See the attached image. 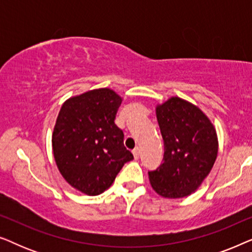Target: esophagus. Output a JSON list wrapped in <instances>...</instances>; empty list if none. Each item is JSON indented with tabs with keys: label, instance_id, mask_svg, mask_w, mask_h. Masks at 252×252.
<instances>
[{
	"label": "esophagus",
	"instance_id": "esophagus-1",
	"mask_svg": "<svg viewBox=\"0 0 252 252\" xmlns=\"http://www.w3.org/2000/svg\"><path fill=\"white\" fill-rule=\"evenodd\" d=\"M133 155H134V158H135V159H139V157H140V149H139V148H135V149L133 150Z\"/></svg>",
	"mask_w": 252,
	"mask_h": 252
}]
</instances>
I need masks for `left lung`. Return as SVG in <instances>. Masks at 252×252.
<instances>
[{
    "label": "left lung",
    "mask_w": 252,
    "mask_h": 252,
    "mask_svg": "<svg viewBox=\"0 0 252 252\" xmlns=\"http://www.w3.org/2000/svg\"><path fill=\"white\" fill-rule=\"evenodd\" d=\"M156 117L164 158L157 170L148 172L151 187L161 197H186L212 170L218 155L216 127L197 105L178 96L157 104Z\"/></svg>",
    "instance_id": "left-lung-1"
}]
</instances>
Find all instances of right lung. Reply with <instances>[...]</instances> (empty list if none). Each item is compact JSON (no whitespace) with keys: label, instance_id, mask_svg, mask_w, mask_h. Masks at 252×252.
<instances>
[{"label":"right lung","instance_id":"add662e5","mask_svg":"<svg viewBox=\"0 0 252 252\" xmlns=\"http://www.w3.org/2000/svg\"><path fill=\"white\" fill-rule=\"evenodd\" d=\"M122 102L112 89H93L67 98L57 116L51 142L58 171L88 196L105 191L134 158L115 124Z\"/></svg>","mask_w":252,"mask_h":252}]
</instances>
